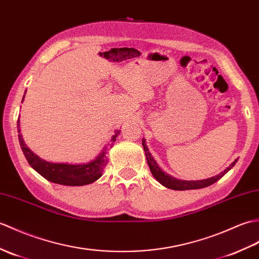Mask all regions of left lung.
Listing matches in <instances>:
<instances>
[{
	"instance_id": "8db88e82",
	"label": "left lung",
	"mask_w": 259,
	"mask_h": 259,
	"mask_svg": "<svg viewBox=\"0 0 259 259\" xmlns=\"http://www.w3.org/2000/svg\"><path fill=\"white\" fill-rule=\"evenodd\" d=\"M142 146H143L144 152H146L147 162H148V165L150 167V171H151V173H152V176L157 179V181H159L162 185L165 186V188L172 189V190H178V191L203 189V188H206V186L212 185L216 181H219L221 178H223L237 162V160H235L230 166H227L223 172H221L220 174H218V176H215V177H212V178L206 179V180H198V181H185V180H179V179L173 178L170 176V174H166L165 172H163L160 169L158 163L155 162V160L151 155V153L149 152V149L146 144V139H142Z\"/></svg>"
}]
</instances>
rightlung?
<instances>
[{
	"label": "right lung",
	"instance_id": "obj_1",
	"mask_svg": "<svg viewBox=\"0 0 259 259\" xmlns=\"http://www.w3.org/2000/svg\"><path fill=\"white\" fill-rule=\"evenodd\" d=\"M23 100L24 97L22 101ZM17 132H19V141L22 151L24 155H25L29 165L36 172L53 183L69 186H81L97 181L101 177L108 162L106 157L108 149H110L113 146V142L116 141V138L118 137L120 131H115V134L111 137L110 142L108 143V147L104 148V150L93 161L80 164L52 163V162H47L40 159L38 155H36L33 151H31V149L27 148L25 142H24L20 129V119L17 120Z\"/></svg>",
	"mask_w": 259,
	"mask_h": 259
}]
</instances>
